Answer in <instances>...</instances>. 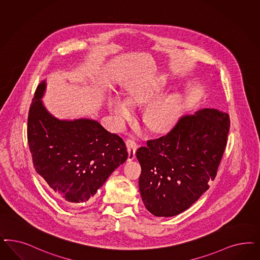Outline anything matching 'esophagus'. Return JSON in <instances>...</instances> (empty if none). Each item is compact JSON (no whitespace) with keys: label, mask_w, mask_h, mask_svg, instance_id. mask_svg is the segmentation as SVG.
<instances>
[{"label":"esophagus","mask_w":260,"mask_h":260,"mask_svg":"<svg viewBox=\"0 0 260 260\" xmlns=\"http://www.w3.org/2000/svg\"><path fill=\"white\" fill-rule=\"evenodd\" d=\"M126 147L128 151V160H133L136 158V151L138 148L137 143L135 142L134 140L129 139L126 141Z\"/></svg>","instance_id":"1"}]
</instances>
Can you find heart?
<instances>
[{"mask_svg":"<svg viewBox=\"0 0 260 260\" xmlns=\"http://www.w3.org/2000/svg\"><path fill=\"white\" fill-rule=\"evenodd\" d=\"M166 84L164 78H158L152 82L140 84L128 92V101L131 104L139 105L152 101L145 111L144 118L151 129L158 132L172 128L182 110V102L176 94L171 93L156 99L164 92ZM128 103L118 94L110 100V110L119 123H124L133 116V109Z\"/></svg>","mask_w":260,"mask_h":260,"instance_id":"heart-1","label":"heart"}]
</instances>
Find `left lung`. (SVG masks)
<instances>
[{
	"mask_svg": "<svg viewBox=\"0 0 260 260\" xmlns=\"http://www.w3.org/2000/svg\"><path fill=\"white\" fill-rule=\"evenodd\" d=\"M230 117L217 109L184 116L168 135L137 153L140 192L147 210L171 217L187 210L210 187L226 148Z\"/></svg>",
	"mask_w": 260,
	"mask_h": 260,
	"instance_id": "8db88e82",
	"label": "left lung"
}]
</instances>
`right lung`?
Masks as SVG:
<instances>
[{"instance_id": "obj_1", "label": "right lung", "mask_w": 260, "mask_h": 260, "mask_svg": "<svg viewBox=\"0 0 260 260\" xmlns=\"http://www.w3.org/2000/svg\"><path fill=\"white\" fill-rule=\"evenodd\" d=\"M38 85L27 117V142L37 173L68 203H87L128 157L125 143L91 118L59 119L43 104Z\"/></svg>"}]
</instances>
